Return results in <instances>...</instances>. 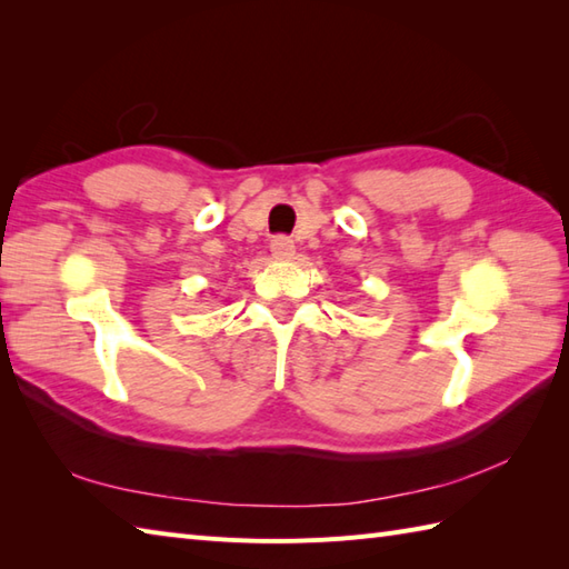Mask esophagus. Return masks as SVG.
I'll use <instances>...</instances> for the list:
<instances>
[{
    "instance_id": "esophagus-1",
    "label": "esophagus",
    "mask_w": 569,
    "mask_h": 569,
    "mask_svg": "<svg viewBox=\"0 0 569 569\" xmlns=\"http://www.w3.org/2000/svg\"><path fill=\"white\" fill-rule=\"evenodd\" d=\"M293 251H296V247L288 237H273L271 239V253L276 259H291Z\"/></svg>"
}]
</instances>
